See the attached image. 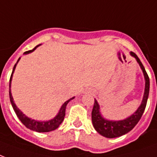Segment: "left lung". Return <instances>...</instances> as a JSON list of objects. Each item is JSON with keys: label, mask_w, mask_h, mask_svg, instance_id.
Returning <instances> with one entry per match:
<instances>
[{"label": "left lung", "mask_w": 157, "mask_h": 157, "mask_svg": "<svg viewBox=\"0 0 157 157\" xmlns=\"http://www.w3.org/2000/svg\"><path fill=\"white\" fill-rule=\"evenodd\" d=\"M130 54L136 58L140 67L142 70L143 75H144L146 82L144 95H143L142 104L136 110V112L133 113V114H132L131 116H129L128 118H125L124 120H119V121H112V120H108L106 118H103V116L101 115L100 112V105L98 104L97 100H94V107H93L91 113L92 124H93L94 129L100 135L108 137V138H114V137H120V136L126 134L128 132L131 131L132 129L137 125V124L142 118V114L145 110L147 102L149 89H150L149 76L137 55L132 52H130Z\"/></svg>", "instance_id": "8db88e82"}]
</instances>
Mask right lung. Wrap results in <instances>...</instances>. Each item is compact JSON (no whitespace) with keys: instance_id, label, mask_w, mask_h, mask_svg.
<instances>
[{"instance_id":"add662e5","label":"right lung","mask_w":157,"mask_h":157,"mask_svg":"<svg viewBox=\"0 0 157 157\" xmlns=\"http://www.w3.org/2000/svg\"><path fill=\"white\" fill-rule=\"evenodd\" d=\"M38 46H36L33 49L29 50V51H27V52H25L24 53L25 54H28V53H30L36 49V48ZM20 57L18 59L17 63H15V65L14 66V68H13V71H12L11 76H10V91H9V95H10V103H11V105L14 110H15L16 115L19 118L21 123H22L27 128H29L30 130H33V131L35 132H51L53 131L55 129H57L59 125L62 123H63V119H64V117H65V113H66V107L70 100H73L74 97L71 98L70 100H68L67 101H66L63 105L62 107L60 109L59 112L57 114V116H55L54 118L51 119V120H48V121H37V120H34V119H31V118H28L25 114L21 112V111L19 109L17 108V106L15 105V102H14V100H13V97H12L11 92H10V85H11V80H12V76H13V73L15 71V69L16 67V65H17L18 62L20 61Z\"/></svg>"}]
</instances>
